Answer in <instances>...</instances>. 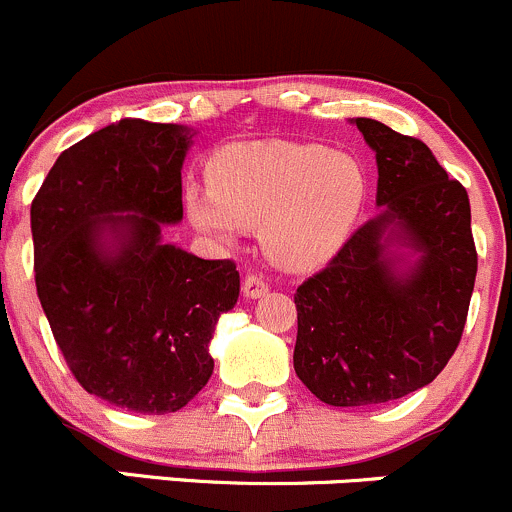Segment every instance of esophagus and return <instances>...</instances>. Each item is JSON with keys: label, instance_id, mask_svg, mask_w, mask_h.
I'll return each instance as SVG.
<instances>
[{"label": "esophagus", "instance_id": "obj_1", "mask_svg": "<svg viewBox=\"0 0 512 512\" xmlns=\"http://www.w3.org/2000/svg\"><path fill=\"white\" fill-rule=\"evenodd\" d=\"M267 282L265 277H260V274H247L245 279H242V294H245L247 299H260L267 294Z\"/></svg>", "mask_w": 512, "mask_h": 512}]
</instances>
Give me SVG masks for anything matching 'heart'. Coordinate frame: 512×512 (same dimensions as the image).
I'll return each instance as SVG.
<instances>
[{
  "mask_svg": "<svg viewBox=\"0 0 512 512\" xmlns=\"http://www.w3.org/2000/svg\"><path fill=\"white\" fill-rule=\"evenodd\" d=\"M211 193L188 188L193 225L220 240L260 228L279 267L319 270L346 245L363 211L368 179L358 159L314 142H245L215 154Z\"/></svg>",
  "mask_w": 512,
  "mask_h": 512,
  "instance_id": "heart-1",
  "label": "heart"
}]
</instances>
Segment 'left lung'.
Here are the masks:
<instances>
[{"label":"left lung","instance_id":"8db88e82","mask_svg":"<svg viewBox=\"0 0 512 512\" xmlns=\"http://www.w3.org/2000/svg\"><path fill=\"white\" fill-rule=\"evenodd\" d=\"M353 125L378 161L380 213L294 294V370L333 407L432 383L459 346L478 270L466 188L419 139L368 117Z\"/></svg>","mask_w":512,"mask_h":512}]
</instances>
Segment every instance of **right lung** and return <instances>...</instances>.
Listing matches in <instances>:
<instances>
[{
	"mask_svg": "<svg viewBox=\"0 0 512 512\" xmlns=\"http://www.w3.org/2000/svg\"><path fill=\"white\" fill-rule=\"evenodd\" d=\"M191 137L132 117L102 127L56 159L31 203L53 338L90 395L129 412H176L203 390L215 324L240 294L235 262L161 238L184 218Z\"/></svg>",
	"mask_w": 512,
	"mask_h": 512,
	"instance_id": "add662e5",
	"label": "right lung"
}]
</instances>
